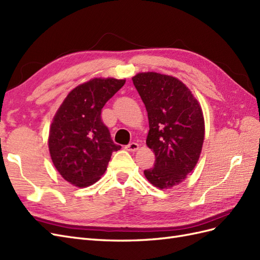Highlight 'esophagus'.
Here are the masks:
<instances>
[{"mask_svg": "<svg viewBox=\"0 0 260 260\" xmlns=\"http://www.w3.org/2000/svg\"><path fill=\"white\" fill-rule=\"evenodd\" d=\"M125 150L131 151V152H135V151L139 150V144L136 143V142H131L128 145H125Z\"/></svg>", "mask_w": 260, "mask_h": 260, "instance_id": "esophagus-1", "label": "esophagus"}]
</instances>
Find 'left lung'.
<instances>
[{
  "label": "left lung",
  "instance_id": "obj_1",
  "mask_svg": "<svg viewBox=\"0 0 260 260\" xmlns=\"http://www.w3.org/2000/svg\"><path fill=\"white\" fill-rule=\"evenodd\" d=\"M132 81L149 118L146 145L155 154L145 177L159 189L177 186L192 172L201 153L205 120L200 105L190 89L171 75L145 72Z\"/></svg>",
  "mask_w": 260,
  "mask_h": 260
}]
</instances>
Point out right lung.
<instances>
[{"mask_svg":"<svg viewBox=\"0 0 260 260\" xmlns=\"http://www.w3.org/2000/svg\"><path fill=\"white\" fill-rule=\"evenodd\" d=\"M125 80L93 79L68 94L49 131V151L61 176L80 188L93 185L105 173L115 144L102 120V109Z\"/></svg>","mask_w":260,"mask_h":260,"instance_id":"add662e5","label":"right lung"}]
</instances>
